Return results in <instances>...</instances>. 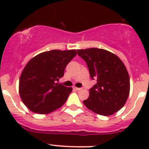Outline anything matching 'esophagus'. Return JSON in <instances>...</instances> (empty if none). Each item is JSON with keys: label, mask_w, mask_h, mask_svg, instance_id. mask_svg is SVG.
Listing matches in <instances>:
<instances>
[{"label": "esophagus", "mask_w": 149, "mask_h": 149, "mask_svg": "<svg viewBox=\"0 0 149 149\" xmlns=\"http://www.w3.org/2000/svg\"><path fill=\"white\" fill-rule=\"evenodd\" d=\"M73 89L76 90V91H79V90L81 89V88H78V87H76V86H73Z\"/></svg>", "instance_id": "1"}]
</instances>
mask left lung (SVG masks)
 Here are the masks:
<instances>
[{"label":"left lung","instance_id":"left-lung-1","mask_svg":"<svg viewBox=\"0 0 149 149\" xmlns=\"http://www.w3.org/2000/svg\"><path fill=\"white\" fill-rule=\"evenodd\" d=\"M77 52L86 63L91 79L97 80L88 98L83 101L84 105L98 115H113L124 106L130 94V77L124 63L104 49L92 47Z\"/></svg>","mask_w":149,"mask_h":149}]
</instances>
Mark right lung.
Segmentation results:
<instances>
[{
  "label": "right lung",
  "mask_w": 149,
  "mask_h": 149,
  "mask_svg": "<svg viewBox=\"0 0 149 149\" xmlns=\"http://www.w3.org/2000/svg\"><path fill=\"white\" fill-rule=\"evenodd\" d=\"M76 54V49H53L38 54L26 63L19 79V91L29 109L45 115L65 104L73 88L55 81L63 76L66 65Z\"/></svg>",
  "instance_id": "right-lung-1"
}]
</instances>
